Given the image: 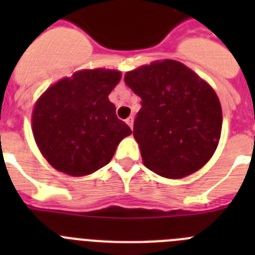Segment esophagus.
Returning a JSON list of instances; mask_svg holds the SVG:
<instances>
[{"mask_svg": "<svg viewBox=\"0 0 255 255\" xmlns=\"http://www.w3.org/2000/svg\"><path fill=\"white\" fill-rule=\"evenodd\" d=\"M126 124L130 126V129H132V126H134V117H128V119H126Z\"/></svg>", "mask_w": 255, "mask_h": 255, "instance_id": "obj_1", "label": "esophagus"}]
</instances>
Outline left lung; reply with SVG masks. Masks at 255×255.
I'll list each match as a JSON object with an SVG mask.
<instances>
[{
  "label": "left lung",
  "instance_id": "1",
  "mask_svg": "<svg viewBox=\"0 0 255 255\" xmlns=\"http://www.w3.org/2000/svg\"><path fill=\"white\" fill-rule=\"evenodd\" d=\"M124 79L141 98L132 134L144 166L167 179L203 167L222 129V108L213 88L175 60L144 65Z\"/></svg>",
  "mask_w": 255,
  "mask_h": 255
}]
</instances>
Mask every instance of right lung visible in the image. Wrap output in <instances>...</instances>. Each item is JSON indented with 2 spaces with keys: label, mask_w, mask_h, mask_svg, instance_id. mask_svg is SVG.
I'll return each instance as SVG.
<instances>
[{
  "label": "right lung",
  "mask_w": 255,
  "mask_h": 255,
  "mask_svg": "<svg viewBox=\"0 0 255 255\" xmlns=\"http://www.w3.org/2000/svg\"><path fill=\"white\" fill-rule=\"evenodd\" d=\"M120 79L117 70H82L39 97L31 116L33 135L52 167L85 176L111 161L119 143L131 134L108 100Z\"/></svg>",
  "instance_id": "add662e5"
}]
</instances>
